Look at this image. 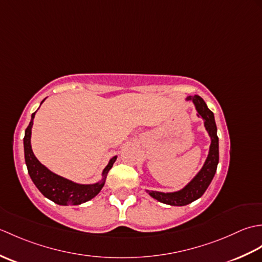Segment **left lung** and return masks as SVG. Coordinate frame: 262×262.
<instances>
[{"instance_id": "1", "label": "left lung", "mask_w": 262, "mask_h": 262, "mask_svg": "<svg viewBox=\"0 0 262 262\" xmlns=\"http://www.w3.org/2000/svg\"><path fill=\"white\" fill-rule=\"evenodd\" d=\"M186 99L188 101H192L194 108L197 110V117L203 118L204 126L210 137V145L207 159H206L202 169L180 190L172 192L146 190L149 196L157 199L158 202L171 206H186L202 197L213 180L220 160L219 137H217V127L214 114L208 109L207 104L199 96H189Z\"/></svg>"}]
</instances>
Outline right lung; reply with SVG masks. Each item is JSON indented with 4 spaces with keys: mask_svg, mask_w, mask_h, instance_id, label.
I'll return each mask as SVG.
<instances>
[{
    "mask_svg": "<svg viewBox=\"0 0 262 262\" xmlns=\"http://www.w3.org/2000/svg\"><path fill=\"white\" fill-rule=\"evenodd\" d=\"M45 101L42 100L41 103ZM40 103V104H41ZM37 111L31 115V120L29 126L27 127L25 132L24 138V148H25V160L32 182L38 188L43 196L52 200L55 204L69 206V205H81L86 203L89 200L94 198L97 194L101 191L102 187L104 186L105 178L109 170L113 168L117 157L111 158L107 166L102 171L101 180L97 181L96 183H77L70 179H66L64 177H60L53 171L49 170L47 166L39 162V160L35 157L31 148V129L33 125V118H35Z\"/></svg>",
    "mask_w": 262,
    "mask_h": 262,
    "instance_id": "obj_1",
    "label": "right lung"
}]
</instances>
